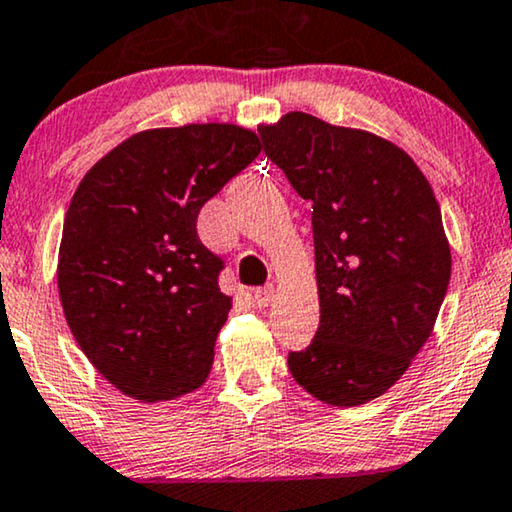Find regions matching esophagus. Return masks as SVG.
Returning <instances> with one entry per match:
<instances>
[{
    "instance_id": "1",
    "label": "esophagus",
    "mask_w": 512,
    "mask_h": 512,
    "mask_svg": "<svg viewBox=\"0 0 512 512\" xmlns=\"http://www.w3.org/2000/svg\"><path fill=\"white\" fill-rule=\"evenodd\" d=\"M274 300V286H264V288H257L255 293H252V304H255L257 309H264L269 307V302Z\"/></svg>"
}]
</instances>
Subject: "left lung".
Wrapping results in <instances>:
<instances>
[{
    "label": "left lung",
    "instance_id": "obj_1",
    "mask_svg": "<svg viewBox=\"0 0 512 512\" xmlns=\"http://www.w3.org/2000/svg\"><path fill=\"white\" fill-rule=\"evenodd\" d=\"M260 137L314 210L321 321L288 368L323 404H366L435 328L451 278L439 203L411 155L378 134L293 111L260 125Z\"/></svg>",
    "mask_w": 512,
    "mask_h": 512
}]
</instances>
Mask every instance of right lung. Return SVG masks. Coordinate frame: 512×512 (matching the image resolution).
<instances>
[{
    "label": "right lung",
    "mask_w": 512,
    "mask_h": 512,
    "mask_svg": "<svg viewBox=\"0 0 512 512\" xmlns=\"http://www.w3.org/2000/svg\"><path fill=\"white\" fill-rule=\"evenodd\" d=\"M262 151L229 122L160 127L106 153L77 186L58 248V295L77 345L127 397L177 399L210 375L231 297L198 212Z\"/></svg>",
    "instance_id": "obj_1"
}]
</instances>
